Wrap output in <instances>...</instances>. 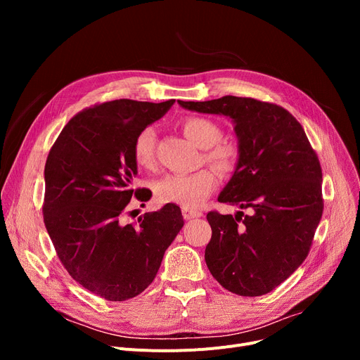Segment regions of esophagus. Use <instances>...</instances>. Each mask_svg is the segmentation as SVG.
<instances>
[{
	"instance_id": "1",
	"label": "esophagus",
	"mask_w": 360,
	"mask_h": 360,
	"mask_svg": "<svg viewBox=\"0 0 360 360\" xmlns=\"http://www.w3.org/2000/svg\"><path fill=\"white\" fill-rule=\"evenodd\" d=\"M182 216L185 220H191L195 217H201V212L191 210V209H182Z\"/></svg>"
}]
</instances>
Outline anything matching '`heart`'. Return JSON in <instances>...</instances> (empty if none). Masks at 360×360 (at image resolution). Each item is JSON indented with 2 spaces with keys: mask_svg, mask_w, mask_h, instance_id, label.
Here are the masks:
<instances>
[{
  "mask_svg": "<svg viewBox=\"0 0 360 360\" xmlns=\"http://www.w3.org/2000/svg\"><path fill=\"white\" fill-rule=\"evenodd\" d=\"M182 132L188 140L202 148V160L221 176L232 175L240 160L238 143L224 140L220 127L204 117H188L182 121ZM132 155L141 167L156 165V132L143 128L132 143ZM216 178L210 169H200L188 175H167L156 182L155 193L160 202L178 204L182 209H195L212 194Z\"/></svg>",
  "mask_w": 360,
  "mask_h": 360,
  "instance_id": "obj_1",
  "label": "heart"
}]
</instances>
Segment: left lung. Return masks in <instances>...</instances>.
<instances>
[{
  "label": "left lung",
  "instance_id": "8db88e82",
  "mask_svg": "<svg viewBox=\"0 0 360 360\" xmlns=\"http://www.w3.org/2000/svg\"><path fill=\"white\" fill-rule=\"evenodd\" d=\"M181 106L233 120L240 160L220 202L248 214H207L205 264L232 293L261 296L285 281L309 254L323 216V170L304 128L276 103L223 96Z\"/></svg>",
  "mask_w": 360,
  "mask_h": 360
}]
</instances>
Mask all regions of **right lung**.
<instances>
[{"label":"right lung","mask_w":360,"mask_h":360,"mask_svg":"<svg viewBox=\"0 0 360 360\" xmlns=\"http://www.w3.org/2000/svg\"><path fill=\"white\" fill-rule=\"evenodd\" d=\"M174 102L120 99L86 108L49 150L42 213L55 252L79 285L110 302L147 289L184 226L181 209L170 202L139 223L122 221L132 213L131 198L151 197L146 188L132 186V143Z\"/></svg>","instance_id":"obj_1"}]
</instances>
